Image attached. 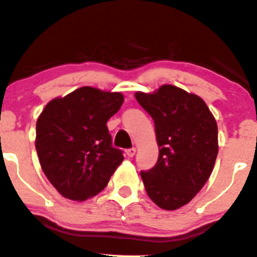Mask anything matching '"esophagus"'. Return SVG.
Instances as JSON below:
<instances>
[{
  "label": "esophagus",
  "instance_id": "obj_1",
  "mask_svg": "<svg viewBox=\"0 0 257 257\" xmlns=\"http://www.w3.org/2000/svg\"><path fill=\"white\" fill-rule=\"evenodd\" d=\"M125 154L128 157H133L135 154H137V149L135 148H132V149H128V150H125Z\"/></svg>",
  "mask_w": 257,
  "mask_h": 257
}]
</instances>
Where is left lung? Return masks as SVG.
Returning a JSON list of instances; mask_svg holds the SVG:
<instances>
[{"label":"left lung","instance_id":"8db88e82","mask_svg":"<svg viewBox=\"0 0 257 257\" xmlns=\"http://www.w3.org/2000/svg\"><path fill=\"white\" fill-rule=\"evenodd\" d=\"M135 98L155 122L159 160L142 171L146 193L163 210L187 205L210 178L218 154V129L205 101L173 85Z\"/></svg>","mask_w":257,"mask_h":257}]
</instances>
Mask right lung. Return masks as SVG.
<instances>
[{
	"label": "right lung",
	"mask_w": 257,
	"mask_h": 257,
	"mask_svg": "<svg viewBox=\"0 0 257 257\" xmlns=\"http://www.w3.org/2000/svg\"><path fill=\"white\" fill-rule=\"evenodd\" d=\"M123 101L120 92L83 86L45 106L35 148L45 176L62 196L84 201L97 195L122 163L106 123Z\"/></svg>",
	"instance_id": "1"
}]
</instances>
